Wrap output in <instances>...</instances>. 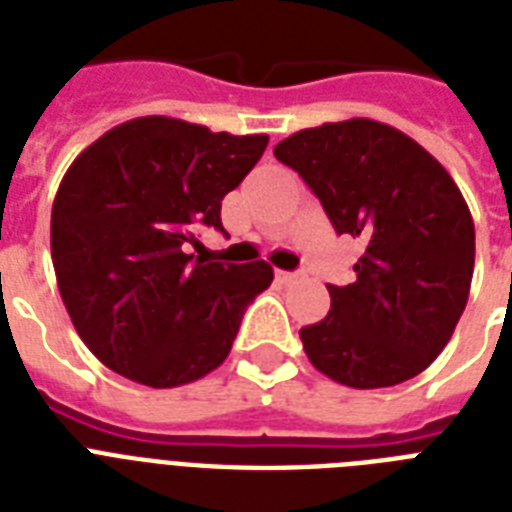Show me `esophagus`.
<instances>
[{
	"label": "esophagus",
	"mask_w": 512,
	"mask_h": 512,
	"mask_svg": "<svg viewBox=\"0 0 512 512\" xmlns=\"http://www.w3.org/2000/svg\"><path fill=\"white\" fill-rule=\"evenodd\" d=\"M276 276H279V279L284 281V284H289V281H297V279H303L305 273H303V271H279V273H276Z\"/></svg>",
	"instance_id": "esophagus-1"
}]
</instances>
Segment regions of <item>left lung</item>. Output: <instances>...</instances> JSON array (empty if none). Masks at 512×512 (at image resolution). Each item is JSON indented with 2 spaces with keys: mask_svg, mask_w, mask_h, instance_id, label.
<instances>
[{
  "mask_svg": "<svg viewBox=\"0 0 512 512\" xmlns=\"http://www.w3.org/2000/svg\"><path fill=\"white\" fill-rule=\"evenodd\" d=\"M273 154L311 185L337 233L364 241L356 281L329 284V313L300 329L311 364L358 390L417 377L452 340L476 263V228L452 175L374 119L300 130Z\"/></svg>",
  "mask_w": 512,
  "mask_h": 512,
  "instance_id": "obj_1",
  "label": "left lung"
}]
</instances>
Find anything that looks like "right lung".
<instances>
[{
  "mask_svg": "<svg viewBox=\"0 0 512 512\" xmlns=\"http://www.w3.org/2000/svg\"><path fill=\"white\" fill-rule=\"evenodd\" d=\"M268 135L140 116L76 156L52 201L50 247L76 332L100 364L148 388H177L231 353L273 268L185 255L201 225L260 162Z\"/></svg>",
  "mask_w": 512,
  "mask_h": 512,
  "instance_id": "add662e5",
  "label": "right lung"
}]
</instances>
